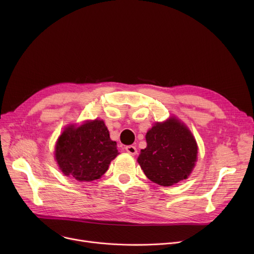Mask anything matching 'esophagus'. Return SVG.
I'll list each match as a JSON object with an SVG mask.
<instances>
[{
	"instance_id": "obj_1",
	"label": "esophagus",
	"mask_w": 254,
	"mask_h": 254,
	"mask_svg": "<svg viewBox=\"0 0 254 254\" xmlns=\"http://www.w3.org/2000/svg\"><path fill=\"white\" fill-rule=\"evenodd\" d=\"M126 150H127V153H129L131 155H135L137 153V148L135 147V146H132V145L126 146Z\"/></svg>"
}]
</instances>
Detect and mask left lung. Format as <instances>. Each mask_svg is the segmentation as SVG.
<instances>
[{
	"mask_svg": "<svg viewBox=\"0 0 254 254\" xmlns=\"http://www.w3.org/2000/svg\"><path fill=\"white\" fill-rule=\"evenodd\" d=\"M147 147L138 157L152 182L171 186L188 178L196 161L197 146L190 129L176 118L155 124L146 135Z\"/></svg>",
	"mask_w": 254,
	"mask_h": 254,
	"instance_id": "1",
	"label": "left lung"
}]
</instances>
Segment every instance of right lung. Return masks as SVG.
Listing matches in <instances>:
<instances>
[{"label":"right lung","mask_w":254,"mask_h":254,"mask_svg":"<svg viewBox=\"0 0 254 254\" xmlns=\"http://www.w3.org/2000/svg\"><path fill=\"white\" fill-rule=\"evenodd\" d=\"M118 154L116 142L110 139L103 120L71 126L60 136L56 159L62 172L78 181L99 179Z\"/></svg>","instance_id":"1"}]
</instances>
